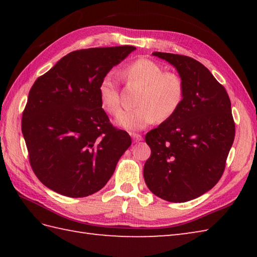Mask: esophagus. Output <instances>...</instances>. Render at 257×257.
Masks as SVG:
<instances>
[{
  "label": "esophagus",
  "mask_w": 257,
  "mask_h": 257,
  "mask_svg": "<svg viewBox=\"0 0 257 257\" xmlns=\"http://www.w3.org/2000/svg\"><path fill=\"white\" fill-rule=\"evenodd\" d=\"M132 137H133L135 143H137V141H141V140H143V136L139 135V134H132Z\"/></svg>",
  "instance_id": "obj_1"
}]
</instances>
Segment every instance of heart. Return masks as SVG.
I'll use <instances>...</instances> for the list:
<instances>
[{
	"label": "heart",
	"mask_w": 257,
	"mask_h": 257,
	"mask_svg": "<svg viewBox=\"0 0 257 257\" xmlns=\"http://www.w3.org/2000/svg\"><path fill=\"white\" fill-rule=\"evenodd\" d=\"M128 84L141 86L137 107L122 112L117 123L125 129L138 130L146 125L172 117L184 98V83L180 75L163 72L161 65L149 58H138L121 72ZM101 108L111 116L121 111L118 83L111 74L106 75L98 87Z\"/></svg>",
	"instance_id": "obj_1"
}]
</instances>
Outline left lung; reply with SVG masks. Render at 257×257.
I'll return each instance as SVG.
<instances>
[{
    "label": "left lung",
    "instance_id": "1",
    "mask_svg": "<svg viewBox=\"0 0 257 257\" xmlns=\"http://www.w3.org/2000/svg\"><path fill=\"white\" fill-rule=\"evenodd\" d=\"M177 68L184 98L172 117L146 135L151 149L144 177L152 193L187 202L219 182L235 137L231 100L223 85L189 56L152 53Z\"/></svg>",
    "mask_w": 257,
    "mask_h": 257
}]
</instances>
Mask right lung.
<instances>
[{"label":"right lung","mask_w":257,"mask_h":257,"mask_svg":"<svg viewBox=\"0 0 257 257\" xmlns=\"http://www.w3.org/2000/svg\"><path fill=\"white\" fill-rule=\"evenodd\" d=\"M135 46L69 53L38 77L22 113L29 161L38 180L55 192L84 198L110 179L132 145L100 106L98 87Z\"/></svg>","instance_id":"obj_1"}]
</instances>
